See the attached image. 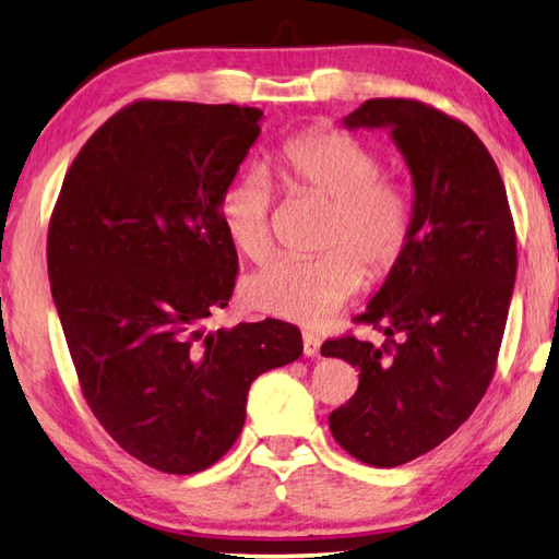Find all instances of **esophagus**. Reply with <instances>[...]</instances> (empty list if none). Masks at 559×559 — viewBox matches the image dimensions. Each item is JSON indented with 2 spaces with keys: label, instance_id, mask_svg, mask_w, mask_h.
<instances>
[{
  "label": "esophagus",
  "instance_id": "obj_1",
  "mask_svg": "<svg viewBox=\"0 0 559 559\" xmlns=\"http://www.w3.org/2000/svg\"><path fill=\"white\" fill-rule=\"evenodd\" d=\"M321 350V338L311 331H304V355L316 357Z\"/></svg>",
  "mask_w": 559,
  "mask_h": 559
}]
</instances>
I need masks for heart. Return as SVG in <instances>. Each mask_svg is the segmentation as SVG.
I'll return each instance as SVG.
<instances>
[{
	"mask_svg": "<svg viewBox=\"0 0 559 559\" xmlns=\"http://www.w3.org/2000/svg\"><path fill=\"white\" fill-rule=\"evenodd\" d=\"M275 170L294 192L329 199L321 250L313 260L277 258L243 280L252 309L301 325H323L362 287V261L372 277L392 270L414 234L408 189L379 175V157L353 135L316 129L280 148ZM272 189L260 173L240 175L218 197L226 236L250 260L272 250Z\"/></svg>",
	"mask_w": 559,
	"mask_h": 559,
	"instance_id": "heart-1",
	"label": "heart"
}]
</instances>
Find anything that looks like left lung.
Instances as JSON below:
<instances>
[{"label":"left lung","mask_w":559,"mask_h":559,"mask_svg":"<svg viewBox=\"0 0 559 559\" xmlns=\"http://www.w3.org/2000/svg\"><path fill=\"white\" fill-rule=\"evenodd\" d=\"M345 129H386L414 182V234L357 321L386 335L325 341L360 370L329 416L355 460L399 467L465 424L493 377L515 282V230L497 163L477 133L414 99H367Z\"/></svg>","instance_id":"left-lung-1"}]
</instances>
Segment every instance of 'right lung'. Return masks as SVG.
<instances>
[{
  "label": "right lung",
  "mask_w": 559,
  "mask_h": 559,
  "mask_svg": "<svg viewBox=\"0 0 559 559\" xmlns=\"http://www.w3.org/2000/svg\"><path fill=\"white\" fill-rule=\"evenodd\" d=\"M236 104L135 102L72 160L48 228V277L82 394L129 455L212 467L255 379L304 353L277 319L209 329L236 287L218 197L260 135Z\"/></svg>",
  "instance_id": "1"
}]
</instances>
